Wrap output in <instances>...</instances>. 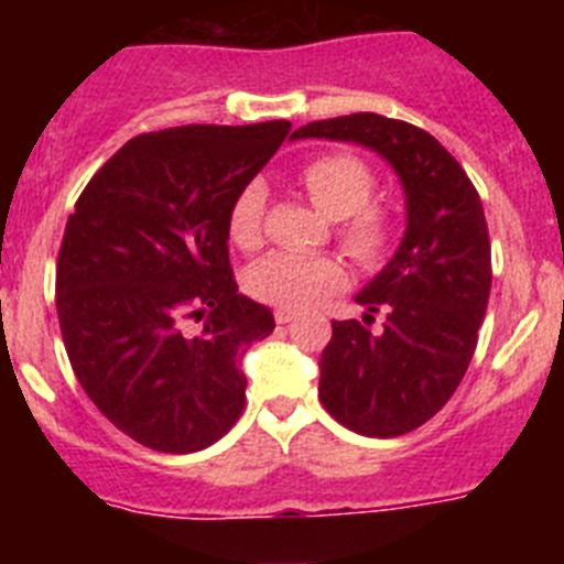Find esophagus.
<instances>
[{
    "mask_svg": "<svg viewBox=\"0 0 564 564\" xmlns=\"http://www.w3.org/2000/svg\"><path fill=\"white\" fill-rule=\"evenodd\" d=\"M273 318H276V325H288V322H293V318H296V311H285V307H279V311H273Z\"/></svg>",
    "mask_w": 564,
    "mask_h": 564,
    "instance_id": "1",
    "label": "esophagus"
}]
</instances>
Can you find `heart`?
Returning <instances> with one entry per match:
<instances>
[{
    "label": "heart",
    "instance_id": "heart-1",
    "mask_svg": "<svg viewBox=\"0 0 564 564\" xmlns=\"http://www.w3.org/2000/svg\"><path fill=\"white\" fill-rule=\"evenodd\" d=\"M299 183L316 208L333 217L341 251L361 268H378L395 248L398 220L387 203L372 200L378 177L364 158L352 152L313 154L299 169ZM265 186L246 183L228 208V237L242 251H257L265 237ZM344 268L327 253L276 251L259 259L248 271L246 285L253 299L265 305L302 311L344 285Z\"/></svg>",
    "mask_w": 564,
    "mask_h": 564
}]
</instances>
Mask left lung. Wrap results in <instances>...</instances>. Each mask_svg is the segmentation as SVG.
Returning a JSON list of instances; mask_svg holds the SVG:
<instances>
[{
	"mask_svg": "<svg viewBox=\"0 0 564 564\" xmlns=\"http://www.w3.org/2000/svg\"><path fill=\"white\" fill-rule=\"evenodd\" d=\"M293 138L356 141L392 163L406 192V234L392 262L356 296L364 325L333 322L318 398L367 437L417 430L455 395L475 356L491 291V242L480 194L430 132L376 112L299 127ZM388 313L372 334L375 313Z\"/></svg>",
	"mask_w": 564,
	"mask_h": 564,
	"instance_id": "8db88e82",
	"label": "left lung"
}]
</instances>
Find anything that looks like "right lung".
Segmentation results:
<instances>
[{"label":"right lung","mask_w":564,"mask_h":564,"mask_svg":"<svg viewBox=\"0 0 564 564\" xmlns=\"http://www.w3.org/2000/svg\"><path fill=\"white\" fill-rule=\"evenodd\" d=\"M288 132L265 121L138 134L69 214L56 265L67 358L101 415L149 449H206L246 410L239 358L276 325L237 293L228 208Z\"/></svg>","instance_id":"obj_1"}]
</instances>
